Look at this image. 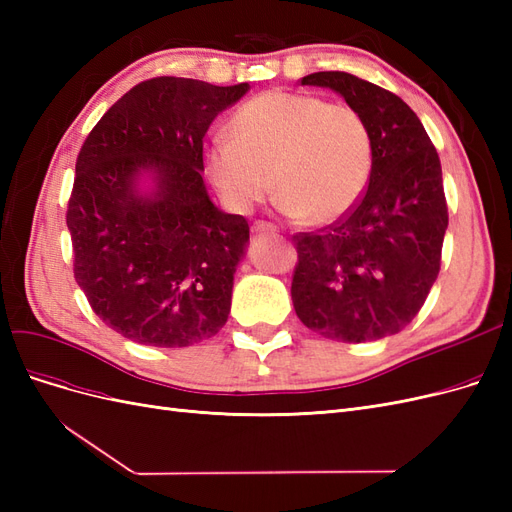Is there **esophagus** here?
Here are the masks:
<instances>
[{
    "mask_svg": "<svg viewBox=\"0 0 512 512\" xmlns=\"http://www.w3.org/2000/svg\"><path fill=\"white\" fill-rule=\"evenodd\" d=\"M252 232H254V235H269V232H277V228L269 222H254Z\"/></svg>",
    "mask_w": 512,
    "mask_h": 512,
    "instance_id": "1",
    "label": "esophagus"
}]
</instances>
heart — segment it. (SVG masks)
I'll return each mask as SVG.
<instances>
[{"label": "heart", "mask_w": 512, "mask_h": 512, "mask_svg": "<svg viewBox=\"0 0 512 512\" xmlns=\"http://www.w3.org/2000/svg\"><path fill=\"white\" fill-rule=\"evenodd\" d=\"M374 145L367 121L346 104L271 89L230 119V136L205 151L207 177L224 203L250 213L273 190L288 218L333 224L367 190Z\"/></svg>", "instance_id": "1"}]
</instances>
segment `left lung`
I'll list each match as a JSON object with an SVG mask.
<instances>
[{
	"label": "left lung",
	"instance_id": "left-lung-1",
	"mask_svg": "<svg viewBox=\"0 0 512 512\" xmlns=\"http://www.w3.org/2000/svg\"><path fill=\"white\" fill-rule=\"evenodd\" d=\"M367 121L374 164L348 218L299 235L292 305L307 329L346 344L395 335L418 314L440 271L448 209L442 166L421 119L399 96L348 72H314Z\"/></svg>",
	"mask_w": 512,
	"mask_h": 512
}]
</instances>
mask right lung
<instances>
[{"instance_id": "1", "label": "right lung", "mask_w": 512, "mask_h": 512, "mask_svg": "<svg viewBox=\"0 0 512 512\" xmlns=\"http://www.w3.org/2000/svg\"><path fill=\"white\" fill-rule=\"evenodd\" d=\"M247 91L145 81L108 108L76 158L66 215L76 284L96 316L136 344L192 346L228 320L250 226L213 205L203 138Z\"/></svg>"}]
</instances>
